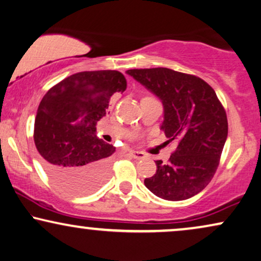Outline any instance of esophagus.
I'll return each instance as SVG.
<instances>
[{
    "label": "esophagus",
    "instance_id": "34e87169",
    "mask_svg": "<svg viewBox=\"0 0 261 261\" xmlns=\"http://www.w3.org/2000/svg\"><path fill=\"white\" fill-rule=\"evenodd\" d=\"M129 154L133 156L134 159H142L145 158V153L139 151H129Z\"/></svg>",
    "mask_w": 261,
    "mask_h": 261
}]
</instances>
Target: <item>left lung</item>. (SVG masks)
<instances>
[{"label": "left lung", "instance_id": "left-lung-1", "mask_svg": "<svg viewBox=\"0 0 261 261\" xmlns=\"http://www.w3.org/2000/svg\"><path fill=\"white\" fill-rule=\"evenodd\" d=\"M163 103L166 142L176 151L145 187L166 201H183L201 192L216 172L228 135V121L216 92L199 77L166 67L126 71Z\"/></svg>", "mask_w": 261, "mask_h": 261}]
</instances>
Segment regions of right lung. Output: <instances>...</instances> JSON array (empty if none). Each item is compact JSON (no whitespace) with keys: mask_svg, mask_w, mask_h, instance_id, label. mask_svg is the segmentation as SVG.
I'll use <instances>...</instances> for the list:
<instances>
[{"mask_svg":"<svg viewBox=\"0 0 261 261\" xmlns=\"http://www.w3.org/2000/svg\"><path fill=\"white\" fill-rule=\"evenodd\" d=\"M127 88L119 71H84L49 89L39 105L34 142L48 177L70 195L97 190L110 174L113 145L96 137L110 97Z\"/></svg>","mask_w":261,"mask_h":261,"instance_id":"1","label":"right lung"}]
</instances>
